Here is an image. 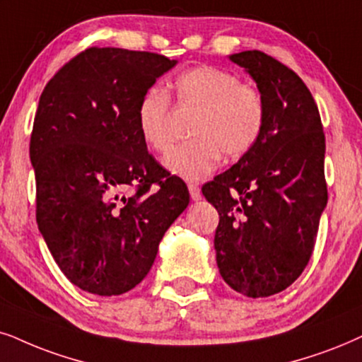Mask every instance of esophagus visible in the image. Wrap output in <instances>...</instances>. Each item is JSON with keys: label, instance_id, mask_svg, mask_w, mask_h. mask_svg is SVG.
Listing matches in <instances>:
<instances>
[{"label": "esophagus", "instance_id": "esophagus-1", "mask_svg": "<svg viewBox=\"0 0 362 362\" xmlns=\"http://www.w3.org/2000/svg\"><path fill=\"white\" fill-rule=\"evenodd\" d=\"M189 192H190L192 200H200V199H202V192H200V187L197 185V184H189Z\"/></svg>", "mask_w": 362, "mask_h": 362}]
</instances>
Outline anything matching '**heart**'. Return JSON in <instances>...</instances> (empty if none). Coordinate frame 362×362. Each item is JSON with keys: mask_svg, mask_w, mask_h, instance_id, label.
I'll list each match as a JSON object with an SVG mask.
<instances>
[{"mask_svg": "<svg viewBox=\"0 0 362 362\" xmlns=\"http://www.w3.org/2000/svg\"><path fill=\"white\" fill-rule=\"evenodd\" d=\"M173 97L180 108L195 110L190 141L167 155L168 170L187 180H202L218 165L221 155L240 158L257 144L265 122V103L259 88L239 81L232 71L197 66L173 80ZM136 127L141 140L155 152L165 153L173 144L170 97L152 86L136 105Z\"/></svg>", "mask_w": 362, "mask_h": 362, "instance_id": "obj_1", "label": "heart"}]
</instances>
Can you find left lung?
Wrapping results in <instances>:
<instances>
[{
	"label": "left lung",
	"instance_id": "obj_1",
	"mask_svg": "<svg viewBox=\"0 0 362 362\" xmlns=\"http://www.w3.org/2000/svg\"><path fill=\"white\" fill-rule=\"evenodd\" d=\"M264 97L257 144L202 194L218 212L214 245L223 281L247 297L282 292L313 255L327 204L326 136L296 71L259 49L232 54Z\"/></svg>",
	"mask_w": 362,
	"mask_h": 362
}]
</instances>
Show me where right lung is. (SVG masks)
I'll use <instances>...</instances> for the list:
<instances>
[{
    "instance_id": "right-lung-1",
    "label": "right lung",
    "mask_w": 362,
    "mask_h": 362,
    "mask_svg": "<svg viewBox=\"0 0 362 362\" xmlns=\"http://www.w3.org/2000/svg\"><path fill=\"white\" fill-rule=\"evenodd\" d=\"M175 59L86 48L45 86L30 140L36 222L71 284L120 296L144 281L167 228L189 205L180 177L141 140L136 105Z\"/></svg>"
}]
</instances>
